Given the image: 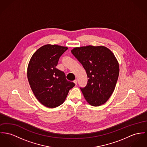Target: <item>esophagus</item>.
Listing matches in <instances>:
<instances>
[{
  "instance_id": "1",
  "label": "esophagus",
  "mask_w": 147,
  "mask_h": 147,
  "mask_svg": "<svg viewBox=\"0 0 147 147\" xmlns=\"http://www.w3.org/2000/svg\"><path fill=\"white\" fill-rule=\"evenodd\" d=\"M73 82L76 84V85L77 84V79H75V80L73 81Z\"/></svg>"
}]
</instances>
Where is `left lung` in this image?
Listing matches in <instances>:
<instances>
[{
  "label": "left lung",
  "mask_w": 147,
  "mask_h": 147,
  "mask_svg": "<svg viewBox=\"0 0 147 147\" xmlns=\"http://www.w3.org/2000/svg\"><path fill=\"white\" fill-rule=\"evenodd\" d=\"M86 71L88 82L80 88L90 105L99 106L109 99L119 74V65L112 51L103 46H87L71 51Z\"/></svg>",
  "instance_id": "8db88e82"
}]
</instances>
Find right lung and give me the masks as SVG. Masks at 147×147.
<instances>
[{
  "instance_id": "obj_1",
  "label": "right lung",
  "mask_w": 147,
  "mask_h": 147,
  "mask_svg": "<svg viewBox=\"0 0 147 147\" xmlns=\"http://www.w3.org/2000/svg\"><path fill=\"white\" fill-rule=\"evenodd\" d=\"M67 50V47L46 45L34 53L29 62L27 78L30 87L38 101L46 107L61 105L75 86L56 68L60 57Z\"/></svg>"
}]
</instances>
